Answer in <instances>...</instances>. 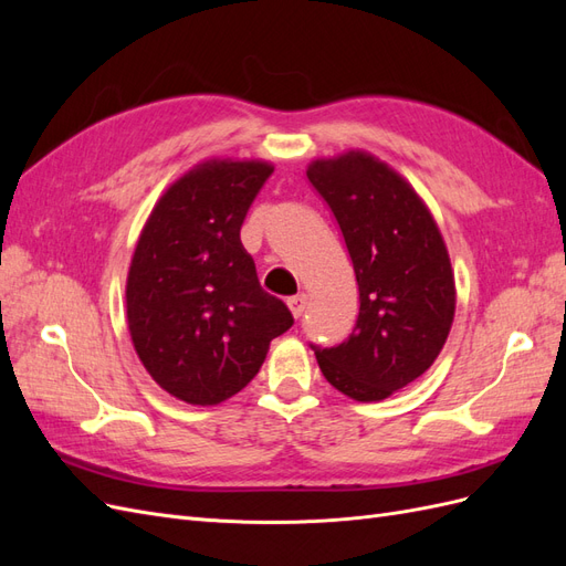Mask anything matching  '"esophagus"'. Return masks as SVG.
I'll use <instances>...</instances> for the list:
<instances>
[{
	"label": "esophagus",
	"instance_id": "obj_1",
	"mask_svg": "<svg viewBox=\"0 0 566 566\" xmlns=\"http://www.w3.org/2000/svg\"><path fill=\"white\" fill-rule=\"evenodd\" d=\"M287 310L293 312L295 318H300V316L304 314V310H306V295L300 293V295H295V297H287Z\"/></svg>",
	"mask_w": 566,
	"mask_h": 566
}]
</instances>
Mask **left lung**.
<instances>
[{
  "instance_id": "1",
  "label": "left lung",
  "mask_w": 566,
  "mask_h": 566,
  "mask_svg": "<svg viewBox=\"0 0 566 566\" xmlns=\"http://www.w3.org/2000/svg\"><path fill=\"white\" fill-rule=\"evenodd\" d=\"M352 256L358 318L337 347H314L321 373L356 401H382L434 364L455 314L449 250L399 172L366 150L306 167Z\"/></svg>"
}]
</instances>
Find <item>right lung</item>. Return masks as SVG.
I'll use <instances>...</instances> for the list:
<instances>
[{"label":"right lung","mask_w":566,"mask_h":566,"mask_svg":"<svg viewBox=\"0 0 566 566\" xmlns=\"http://www.w3.org/2000/svg\"><path fill=\"white\" fill-rule=\"evenodd\" d=\"M271 172L264 160L196 165L163 193L136 243L125 290L134 349L150 378L186 403L231 399L293 325L241 243Z\"/></svg>","instance_id":"1"}]
</instances>
